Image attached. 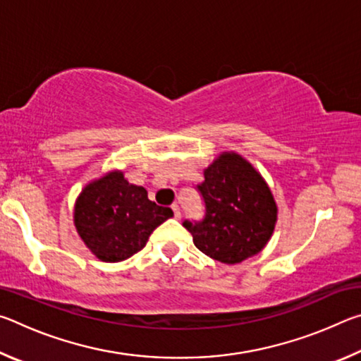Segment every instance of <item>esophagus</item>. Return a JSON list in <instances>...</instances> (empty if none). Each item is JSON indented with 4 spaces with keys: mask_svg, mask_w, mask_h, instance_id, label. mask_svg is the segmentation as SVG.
Wrapping results in <instances>:
<instances>
[{
    "mask_svg": "<svg viewBox=\"0 0 361 361\" xmlns=\"http://www.w3.org/2000/svg\"><path fill=\"white\" fill-rule=\"evenodd\" d=\"M172 210H173V215H175V218H176V219H180V218H181V212H180V207H178V204H172Z\"/></svg>",
    "mask_w": 361,
    "mask_h": 361,
    "instance_id": "34e87169",
    "label": "esophagus"
}]
</instances>
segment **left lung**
<instances>
[{"label":"left lung","instance_id":"left-lung-1","mask_svg":"<svg viewBox=\"0 0 361 361\" xmlns=\"http://www.w3.org/2000/svg\"><path fill=\"white\" fill-rule=\"evenodd\" d=\"M197 186L205 204L200 221L186 219L200 252L224 264L258 255L277 223V204L267 183L247 159L224 151L204 170Z\"/></svg>","mask_w":361,"mask_h":361}]
</instances>
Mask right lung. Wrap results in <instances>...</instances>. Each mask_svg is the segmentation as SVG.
Masks as SVG:
<instances>
[{
    "instance_id": "right-lung-1",
    "label": "right lung",
    "mask_w": 361,
    "mask_h": 361,
    "mask_svg": "<svg viewBox=\"0 0 361 361\" xmlns=\"http://www.w3.org/2000/svg\"><path fill=\"white\" fill-rule=\"evenodd\" d=\"M172 216V209L149 200L146 189L127 181L121 170L90 181L75 204L79 237L105 262L130 258L146 245L151 232Z\"/></svg>"
}]
</instances>
